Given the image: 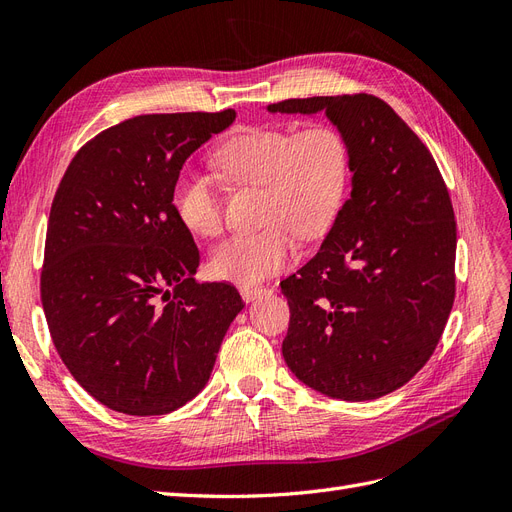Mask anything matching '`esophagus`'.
Instances as JSON below:
<instances>
[{"label": "esophagus", "mask_w": 512, "mask_h": 512, "mask_svg": "<svg viewBox=\"0 0 512 512\" xmlns=\"http://www.w3.org/2000/svg\"><path fill=\"white\" fill-rule=\"evenodd\" d=\"M239 292H241L243 301H245V303H250V301H254L256 297H260V294H267L269 290H267L265 286H241V288H239Z\"/></svg>", "instance_id": "1"}]
</instances>
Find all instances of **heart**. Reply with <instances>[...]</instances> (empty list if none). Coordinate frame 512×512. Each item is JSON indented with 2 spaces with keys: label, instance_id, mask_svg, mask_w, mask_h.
Listing matches in <instances>:
<instances>
[{
  "label": "heart",
  "instance_id": "1",
  "mask_svg": "<svg viewBox=\"0 0 512 512\" xmlns=\"http://www.w3.org/2000/svg\"><path fill=\"white\" fill-rule=\"evenodd\" d=\"M213 160L232 183L265 192L260 213L265 228L222 241L209 260L215 277L237 284H256L290 265L299 254V235H324L344 207L352 173L348 138L327 121L297 132L280 126L247 128L228 138ZM173 203L194 237L220 235L222 203L207 175L183 170Z\"/></svg>",
  "mask_w": 512,
  "mask_h": 512
}]
</instances>
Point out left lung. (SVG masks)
<instances>
[{
	"instance_id": "obj_1",
	"label": "left lung",
	"mask_w": 512,
	"mask_h": 512,
	"mask_svg": "<svg viewBox=\"0 0 512 512\" xmlns=\"http://www.w3.org/2000/svg\"><path fill=\"white\" fill-rule=\"evenodd\" d=\"M267 108L324 111L352 156V192L320 252L280 284L290 305L286 365L335 399L393 393L429 361L455 301L457 224L438 164L376 96Z\"/></svg>"
}]
</instances>
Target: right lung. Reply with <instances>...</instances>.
<instances>
[{"label":"right lung","mask_w":512,"mask_h":512,"mask_svg":"<svg viewBox=\"0 0 512 512\" xmlns=\"http://www.w3.org/2000/svg\"><path fill=\"white\" fill-rule=\"evenodd\" d=\"M237 113L138 115L100 132L55 192L40 297L74 380L115 412L168 414L205 389L235 286L196 282L192 232L173 205L179 170Z\"/></svg>","instance_id":"obj_1"}]
</instances>
